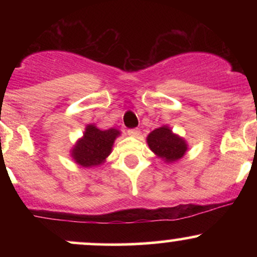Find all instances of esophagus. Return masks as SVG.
Segmentation results:
<instances>
[{
  "instance_id": "34e87169",
  "label": "esophagus",
  "mask_w": 257,
  "mask_h": 257,
  "mask_svg": "<svg viewBox=\"0 0 257 257\" xmlns=\"http://www.w3.org/2000/svg\"><path fill=\"white\" fill-rule=\"evenodd\" d=\"M128 135H131V137H134V138H138L139 135H140V131H139V129H129Z\"/></svg>"
}]
</instances>
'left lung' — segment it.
Segmentation results:
<instances>
[{
  "mask_svg": "<svg viewBox=\"0 0 257 257\" xmlns=\"http://www.w3.org/2000/svg\"><path fill=\"white\" fill-rule=\"evenodd\" d=\"M146 141L150 150L166 163L179 161L188 150L187 141L174 133L168 125H162L152 131L147 135Z\"/></svg>",
  "mask_w": 257,
  "mask_h": 257,
  "instance_id": "left-lung-1",
  "label": "left lung"
}]
</instances>
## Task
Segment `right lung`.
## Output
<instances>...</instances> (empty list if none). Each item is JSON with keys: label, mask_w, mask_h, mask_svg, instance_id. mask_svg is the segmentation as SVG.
<instances>
[{"label": "right lung", "mask_w": 257, "mask_h": 257, "mask_svg": "<svg viewBox=\"0 0 257 257\" xmlns=\"http://www.w3.org/2000/svg\"><path fill=\"white\" fill-rule=\"evenodd\" d=\"M120 135L118 129L101 131L95 124L85 126L83 137L71 149V157L76 164L83 168L99 167L111 155L114 140Z\"/></svg>", "instance_id": "add662e5"}]
</instances>
